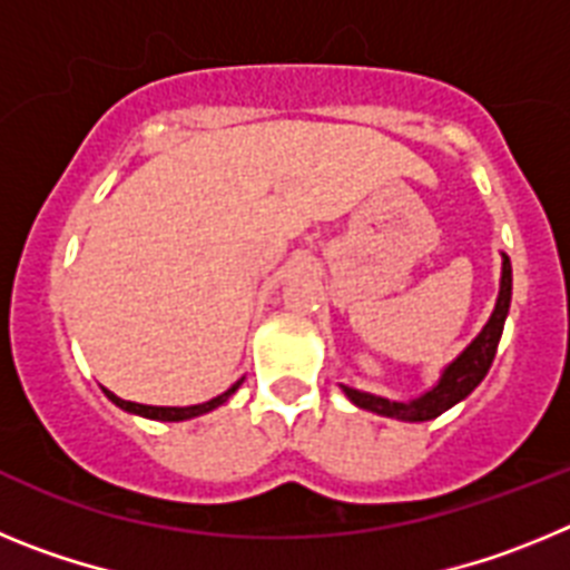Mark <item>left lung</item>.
<instances>
[{
  "mask_svg": "<svg viewBox=\"0 0 570 570\" xmlns=\"http://www.w3.org/2000/svg\"><path fill=\"white\" fill-rule=\"evenodd\" d=\"M511 308V259L502 254V274H500V294H497V305H493L491 316L482 325V331L462 347V354L448 362L440 371V380L434 385L422 391L414 400H387V396L367 394L360 387L340 385L342 394L354 402L356 407H365L371 414L391 416V420L402 422H428L445 414L448 407H454L456 402L465 400L473 387L485 380L488 367H491L497 345H500L502 328H505V316Z\"/></svg>",
  "mask_w": 570,
  "mask_h": 570,
  "instance_id": "left-lung-1",
  "label": "left lung"
}]
</instances>
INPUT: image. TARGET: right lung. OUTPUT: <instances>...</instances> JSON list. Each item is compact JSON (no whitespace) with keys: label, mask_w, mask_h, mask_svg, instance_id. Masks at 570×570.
<instances>
[{"label":"right lung","mask_w":570,"mask_h":570,"mask_svg":"<svg viewBox=\"0 0 570 570\" xmlns=\"http://www.w3.org/2000/svg\"><path fill=\"white\" fill-rule=\"evenodd\" d=\"M245 380V376H242ZM242 380H236L234 385L225 391V394L214 396V400L208 402H199V405H185V407H170V405H139V402H128V400H119L116 394H110L108 387H102L105 396H108L110 402H114L116 407H122V411H128V414H136V416H145V420H156V422H183V420H194V416H203L208 414V411H214V407L225 405V402L230 400V396L239 391Z\"/></svg>","instance_id":"add662e5"}]
</instances>
